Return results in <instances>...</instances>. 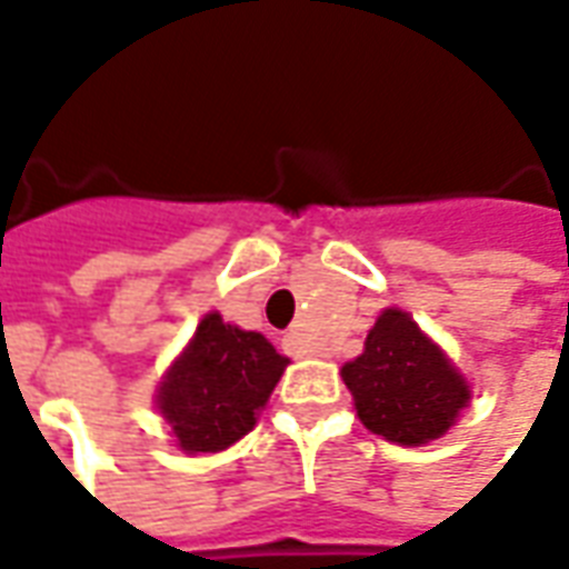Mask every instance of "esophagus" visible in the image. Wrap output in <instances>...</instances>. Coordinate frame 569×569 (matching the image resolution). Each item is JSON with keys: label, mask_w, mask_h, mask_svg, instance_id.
<instances>
[{"label": "esophagus", "mask_w": 569, "mask_h": 569, "mask_svg": "<svg viewBox=\"0 0 569 569\" xmlns=\"http://www.w3.org/2000/svg\"><path fill=\"white\" fill-rule=\"evenodd\" d=\"M289 341H292V338H289Z\"/></svg>", "instance_id": "esophagus-1"}]
</instances>
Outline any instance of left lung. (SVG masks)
Masks as SVG:
<instances>
[{"mask_svg":"<svg viewBox=\"0 0 569 569\" xmlns=\"http://www.w3.org/2000/svg\"><path fill=\"white\" fill-rule=\"evenodd\" d=\"M359 420L396 445L441 439L469 406V383L411 313L387 308L366 350L341 369Z\"/></svg>","mask_w":569,"mask_h":569,"instance_id":"obj_1","label":"left lung"}]
</instances>
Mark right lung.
<instances>
[{
    "label": "right lung",
    "instance_id": "add662e5",
    "mask_svg": "<svg viewBox=\"0 0 569 569\" xmlns=\"http://www.w3.org/2000/svg\"><path fill=\"white\" fill-rule=\"evenodd\" d=\"M286 366L264 335L237 329L212 310L163 375L154 402L182 451H224L256 427Z\"/></svg>",
    "mask_w": 569,
    "mask_h": 569
}]
</instances>
